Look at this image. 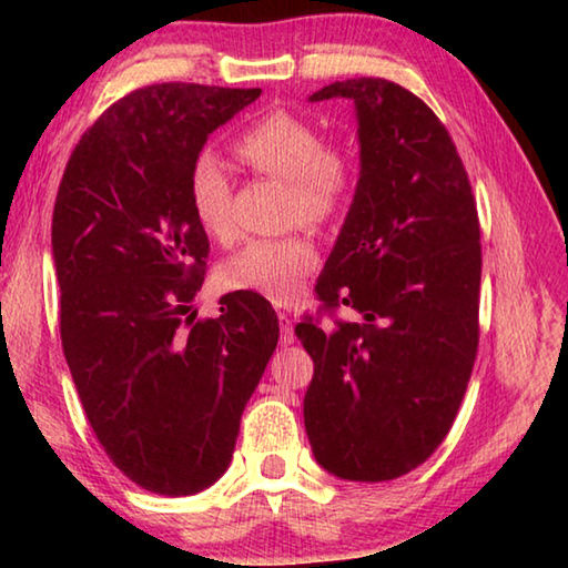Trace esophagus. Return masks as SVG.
<instances>
[{
  "instance_id": "1",
  "label": "esophagus",
  "mask_w": 568,
  "mask_h": 568,
  "mask_svg": "<svg viewBox=\"0 0 568 568\" xmlns=\"http://www.w3.org/2000/svg\"><path fill=\"white\" fill-rule=\"evenodd\" d=\"M277 325H281V345H291L295 341V328H293L291 315L285 313L277 315Z\"/></svg>"
}]
</instances>
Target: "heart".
Returning a JSON list of instances; mask_svg holds the SVG:
<instances>
[{"instance_id":"1","label":"heart","mask_w":568,"mask_h":568,"mask_svg":"<svg viewBox=\"0 0 568 568\" xmlns=\"http://www.w3.org/2000/svg\"><path fill=\"white\" fill-rule=\"evenodd\" d=\"M237 160L255 175L287 185V223L328 225L348 210L358 185L353 152L325 142L321 130L301 114L275 110L257 118L233 142ZM190 210L210 237H235L233 185L225 168L210 152L192 160L187 175ZM318 265V250L305 233L257 237L230 257L225 283L273 303H287L301 293L305 277Z\"/></svg>"}]
</instances>
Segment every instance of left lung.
<instances>
[{
	"label": "left lung",
	"mask_w": 568,
	"mask_h": 568,
	"mask_svg": "<svg viewBox=\"0 0 568 568\" xmlns=\"http://www.w3.org/2000/svg\"><path fill=\"white\" fill-rule=\"evenodd\" d=\"M355 102L361 178L315 285L323 307L295 335L313 358L303 400L328 474L378 484L444 444L478 351L480 225L468 172L434 110L381 77L333 82L313 102Z\"/></svg>",
	"instance_id": "8db88e82"
}]
</instances>
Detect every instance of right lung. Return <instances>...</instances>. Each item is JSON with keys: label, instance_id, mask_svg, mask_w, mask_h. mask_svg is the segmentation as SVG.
Listing matches in <instances>:
<instances>
[{"label": "right lung", "instance_id": "1", "mask_svg": "<svg viewBox=\"0 0 568 568\" xmlns=\"http://www.w3.org/2000/svg\"><path fill=\"white\" fill-rule=\"evenodd\" d=\"M261 90L162 82L110 104L67 162L52 213L60 335L104 454L160 496L213 486L277 345L263 295L195 321L210 243L187 175L207 134Z\"/></svg>", "mask_w": 568, "mask_h": 568}]
</instances>
